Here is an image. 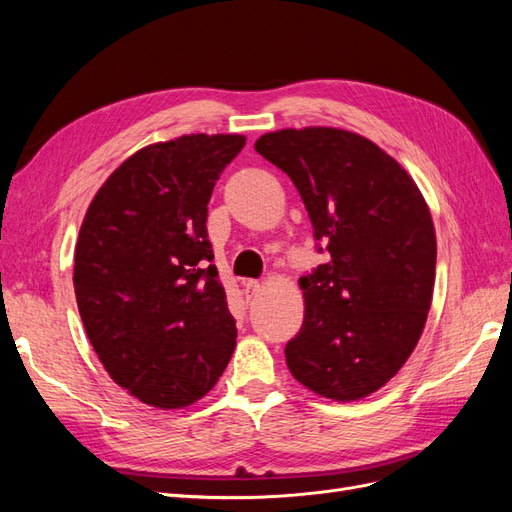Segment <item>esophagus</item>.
<instances>
[{
	"mask_svg": "<svg viewBox=\"0 0 512 512\" xmlns=\"http://www.w3.org/2000/svg\"><path fill=\"white\" fill-rule=\"evenodd\" d=\"M243 288H245V294H247V297H252V294H256L262 286H260V282H258V280H247V282H243Z\"/></svg>",
	"mask_w": 512,
	"mask_h": 512,
	"instance_id": "obj_1",
	"label": "esophagus"
}]
</instances>
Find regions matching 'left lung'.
<instances>
[{
    "label": "left lung",
    "mask_w": 512,
    "mask_h": 512,
    "mask_svg": "<svg viewBox=\"0 0 512 512\" xmlns=\"http://www.w3.org/2000/svg\"><path fill=\"white\" fill-rule=\"evenodd\" d=\"M254 149L292 179L331 260L303 275L290 374L335 401L367 397L408 361L436 280V230L416 183L389 153L337 128L280 130Z\"/></svg>",
    "instance_id": "8db88e82"
}]
</instances>
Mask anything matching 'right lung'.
Here are the masks:
<instances>
[{
	"label": "right lung",
	"mask_w": 512,
	"mask_h": 512,
	"mask_svg": "<svg viewBox=\"0 0 512 512\" xmlns=\"http://www.w3.org/2000/svg\"><path fill=\"white\" fill-rule=\"evenodd\" d=\"M245 145L190 134L136 151L91 200L74 252V292L98 359L143 404L207 395L237 344L211 265L207 205Z\"/></svg>",
	"instance_id": "right-lung-1"
}]
</instances>
